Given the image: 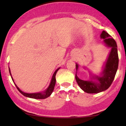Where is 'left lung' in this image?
Instances as JSON below:
<instances>
[{"label": "left lung", "mask_w": 126, "mask_h": 126, "mask_svg": "<svg viewBox=\"0 0 126 126\" xmlns=\"http://www.w3.org/2000/svg\"><path fill=\"white\" fill-rule=\"evenodd\" d=\"M100 37L104 39L107 46L111 47V51L103 72V76L101 77L96 76V79L98 80V82L81 80L77 77L76 73L75 76L76 80L79 87L84 92L88 94H96L107 89L112 83L118 68L119 57L116 41L105 31H103ZM78 66V65H76V72Z\"/></svg>", "instance_id": "8db88e82"}]
</instances>
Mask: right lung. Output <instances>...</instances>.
I'll list each match as a JSON object with an SVG mask.
<instances>
[{
  "label": "right lung",
  "instance_id": "right-lung-1",
  "mask_svg": "<svg viewBox=\"0 0 126 126\" xmlns=\"http://www.w3.org/2000/svg\"><path fill=\"white\" fill-rule=\"evenodd\" d=\"M60 68L57 69L56 70V72H54V74H53V76L52 77V79H51V82H50V85L49 86V87H48V88L46 89V91H45L43 93H35V94H27V93H25L23 92H22L19 89V88L17 87V86L15 85L16 86L17 89H18V90L19 91V92L21 93V94L24 95L26 97H30V98H32V99H46V98H47L49 97V96H50V94H51V93L53 92V90H54V86H55V84H56V73L57 71ZM9 72H10V75H11V73H10V70H9Z\"/></svg>",
  "mask_w": 126,
  "mask_h": 126
}]
</instances>
